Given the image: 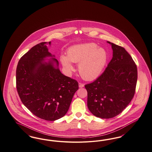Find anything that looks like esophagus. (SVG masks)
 I'll list each match as a JSON object with an SVG mask.
<instances>
[{
    "label": "esophagus",
    "mask_w": 152,
    "mask_h": 152,
    "mask_svg": "<svg viewBox=\"0 0 152 152\" xmlns=\"http://www.w3.org/2000/svg\"><path fill=\"white\" fill-rule=\"evenodd\" d=\"M84 84L83 83H79V87L80 88H82L84 87Z\"/></svg>",
    "instance_id": "34e87169"
}]
</instances>
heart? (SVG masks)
Listing matches in <instances>:
<instances>
[{"instance_id":"obj_1","label":"heart","mask_w":152,"mask_h":152,"mask_svg":"<svg viewBox=\"0 0 152 152\" xmlns=\"http://www.w3.org/2000/svg\"><path fill=\"white\" fill-rule=\"evenodd\" d=\"M108 53L95 43H86L70 47L67 56L62 55L60 60L67 71L74 69L72 62L78 63V72L85 80L97 78L103 72L108 61Z\"/></svg>"}]
</instances>
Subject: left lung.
<instances>
[{"mask_svg":"<svg viewBox=\"0 0 152 152\" xmlns=\"http://www.w3.org/2000/svg\"><path fill=\"white\" fill-rule=\"evenodd\" d=\"M107 42L112 47V59L97 79L85 86L88 110L102 119L115 117L126 108L134 96L137 80L131 55L124 48Z\"/></svg>","mask_w":152,"mask_h":152,"instance_id":"8db88e82","label":"left lung"}]
</instances>
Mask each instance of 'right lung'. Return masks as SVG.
I'll use <instances>...</instances> for the list:
<instances>
[{
  "label": "right lung",
  "instance_id": "add662e5",
  "mask_svg": "<svg viewBox=\"0 0 152 152\" xmlns=\"http://www.w3.org/2000/svg\"><path fill=\"white\" fill-rule=\"evenodd\" d=\"M48 44L51 42L37 44L20 58L16 88L22 103L33 115L54 121L67 112L78 83L60 72L58 61L49 52Z\"/></svg>",
  "mask_w": 152,
  "mask_h": 152
}]
</instances>
